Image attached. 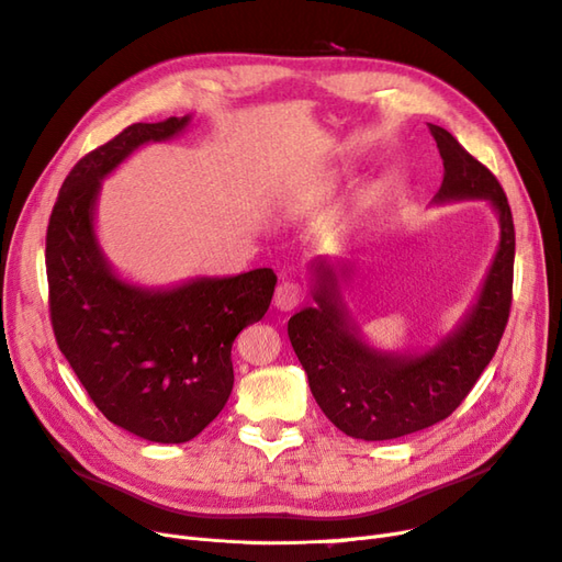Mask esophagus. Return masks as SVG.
<instances>
[{
	"mask_svg": "<svg viewBox=\"0 0 562 562\" xmlns=\"http://www.w3.org/2000/svg\"><path fill=\"white\" fill-rule=\"evenodd\" d=\"M302 300H304V291H302V285L295 281H283L274 293V304L281 312L295 310Z\"/></svg>",
	"mask_w": 562,
	"mask_h": 562,
	"instance_id": "obj_1",
	"label": "esophagus"
}]
</instances>
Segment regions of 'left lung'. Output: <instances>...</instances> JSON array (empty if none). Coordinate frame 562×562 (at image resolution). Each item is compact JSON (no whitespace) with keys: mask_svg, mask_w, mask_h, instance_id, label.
Here are the masks:
<instances>
[{"mask_svg":"<svg viewBox=\"0 0 562 562\" xmlns=\"http://www.w3.org/2000/svg\"><path fill=\"white\" fill-rule=\"evenodd\" d=\"M429 131L443 159L436 201L487 199L499 215V248L462 326L422 356L368 347L339 304L333 267L321 260L314 265L316 307L291 316L288 337L318 407L351 438H401L450 417L495 356L512 312L516 229L508 199L490 168L471 157L452 133L434 124Z\"/></svg>","mask_w":562,"mask_h":562,"instance_id":"1","label":"left lung"}]
</instances>
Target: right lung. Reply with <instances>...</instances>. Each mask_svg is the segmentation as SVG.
I'll return each mask as SVG.
<instances>
[{"mask_svg": "<svg viewBox=\"0 0 562 562\" xmlns=\"http://www.w3.org/2000/svg\"><path fill=\"white\" fill-rule=\"evenodd\" d=\"M190 116L133 124L67 173L46 229L48 312L58 349L112 424L151 443H184L223 411L232 345L274 295L269 267L145 291L114 277L93 234L100 180L133 149L168 140Z\"/></svg>", "mask_w": 562, "mask_h": 562, "instance_id": "add662e5", "label": "right lung"}]
</instances>
